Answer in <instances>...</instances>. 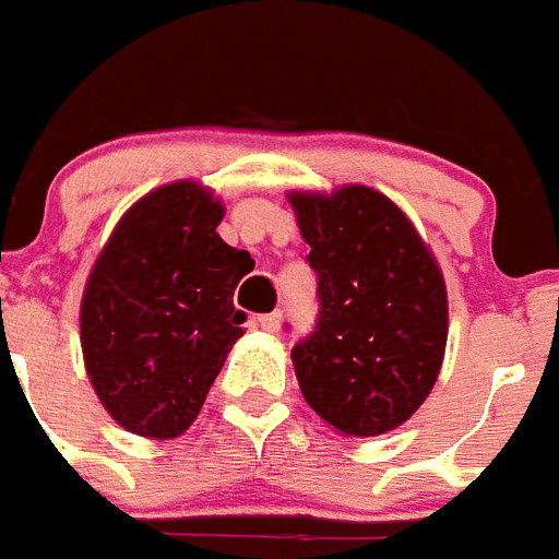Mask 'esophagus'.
I'll return each instance as SVG.
<instances>
[{
  "label": "esophagus",
  "mask_w": 559,
  "mask_h": 559,
  "mask_svg": "<svg viewBox=\"0 0 559 559\" xmlns=\"http://www.w3.org/2000/svg\"><path fill=\"white\" fill-rule=\"evenodd\" d=\"M258 326H261L264 332H278L281 312H270V316H261V318H258Z\"/></svg>",
  "instance_id": "obj_1"
}]
</instances>
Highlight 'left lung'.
Segmentation results:
<instances>
[{"label": "left lung", "instance_id": "obj_1", "mask_svg": "<svg viewBox=\"0 0 559 559\" xmlns=\"http://www.w3.org/2000/svg\"><path fill=\"white\" fill-rule=\"evenodd\" d=\"M289 201L318 275V321L293 346L304 397L341 435H383L409 420L438 381L443 275L381 192L355 185Z\"/></svg>", "mask_w": 559, "mask_h": 559}]
</instances>
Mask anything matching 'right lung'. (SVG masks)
Instances as JSON below:
<instances>
[{
	"mask_svg": "<svg viewBox=\"0 0 559 559\" xmlns=\"http://www.w3.org/2000/svg\"><path fill=\"white\" fill-rule=\"evenodd\" d=\"M222 201L195 181L128 210L82 298V352L98 401L142 438H176L199 417L247 321L233 304L255 266L218 238Z\"/></svg>",
	"mask_w": 559,
	"mask_h": 559,
	"instance_id": "obj_1",
	"label": "right lung"
}]
</instances>
